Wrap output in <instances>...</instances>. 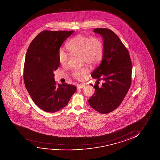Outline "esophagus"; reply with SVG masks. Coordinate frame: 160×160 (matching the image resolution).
<instances>
[{
  "label": "esophagus",
  "mask_w": 160,
  "mask_h": 160,
  "mask_svg": "<svg viewBox=\"0 0 160 160\" xmlns=\"http://www.w3.org/2000/svg\"><path fill=\"white\" fill-rule=\"evenodd\" d=\"M84 86H85L84 84H80V85H77V89H78V90H79V89H80V88H83Z\"/></svg>",
  "instance_id": "1"
}]
</instances>
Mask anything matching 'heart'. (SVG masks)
Here are the masks:
<instances>
[{
    "mask_svg": "<svg viewBox=\"0 0 160 160\" xmlns=\"http://www.w3.org/2000/svg\"><path fill=\"white\" fill-rule=\"evenodd\" d=\"M66 48L72 56L80 57L81 65L88 64L91 67L96 66L101 62L104 53V43L99 37H90L83 35L75 36L66 45ZM58 59L62 66L68 64L69 56L63 50L58 52ZM89 72L87 66L80 69H75L72 76L78 80H83Z\"/></svg>",
    "mask_w": 160,
    "mask_h": 160,
    "instance_id": "1",
    "label": "heart"
}]
</instances>
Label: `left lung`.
Instances as JSON below:
<instances>
[{"mask_svg": "<svg viewBox=\"0 0 160 160\" xmlns=\"http://www.w3.org/2000/svg\"><path fill=\"white\" fill-rule=\"evenodd\" d=\"M94 32L103 37L104 53L101 64L91 76L98 81L102 80L103 82L101 86L95 83V92L88 103L99 113L108 114L120 105L128 91L132 65L128 51L114 32L109 29L95 28Z\"/></svg>", "mask_w": 160, "mask_h": 160, "instance_id": "8db88e82", "label": "left lung"}]
</instances>
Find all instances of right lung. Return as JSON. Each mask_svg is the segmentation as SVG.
<instances>
[{
    "mask_svg": "<svg viewBox=\"0 0 160 160\" xmlns=\"http://www.w3.org/2000/svg\"><path fill=\"white\" fill-rule=\"evenodd\" d=\"M73 31H44L29 46L24 62L23 80L33 102L45 112H55L67 105L77 87L57 83L53 71L59 66L58 52Z\"/></svg>",
    "mask_w": 160,
    "mask_h": 160,
    "instance_id": "obj_1",
    "label": "right lung"
}]
</instances>
